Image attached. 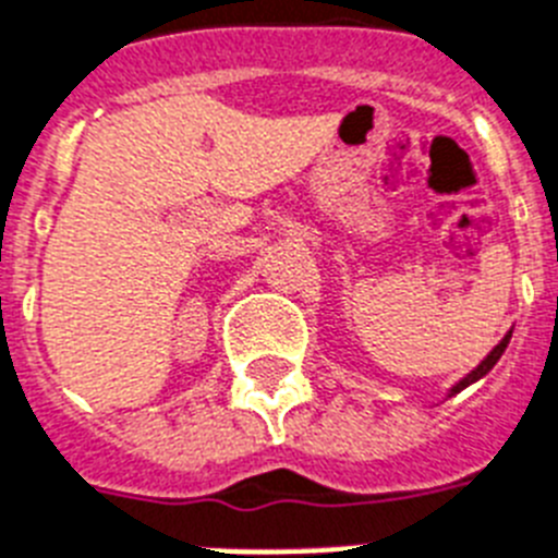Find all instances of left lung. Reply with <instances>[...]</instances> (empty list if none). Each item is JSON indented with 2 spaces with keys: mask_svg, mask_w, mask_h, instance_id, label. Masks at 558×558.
Returning a JSON list of instances; mask_svg holds the SVG:
<instances>
[{
  "mask_svg": "<svg viewBox=\"0 0 558 558\" xmlns=\"http://www.w3.org/2000/svg\"><path fill=\"white\" fill-rule=\"evenodd\" d=\"M508 343H510V331H508V335H505V337H502V340H499V343H496V345H494V351H490L488 357L482 360V363H480V366H476V368H474V372H471V374H465V377H462V380H460V383H457V386H453V388H451V395H448V397H453V395H460L462 388H468V386H471V383L482 380V377H485V374H488V372H490V368H494V366H496V360L502 357V351H505V349H508Z\"/></svg>",
  "mask_w": 558,
  "mask_h": 558,
  "instance_id": "1",
  "label": "left lung"
}]
</instances>
